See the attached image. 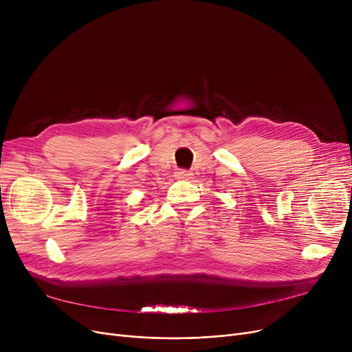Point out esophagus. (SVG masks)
Segmentation results:
<instances>
[{
	"instance_id": "1",
	"label": "esophagus",
	"mask_w": 352,
	"mask_h": 352,
	"mask_svg": "<svg viewBox=\"0 0 352 352\" xmlns=\"http://www.w3.org/2000/svg\"><path fill=\"white\" fill-rule=\"evenodd\" d=\"M175 177L179 178V179H190V178L192 177V173L186 171V170H178V171L175 173Z\"/></svg>"
}]
</instances>
